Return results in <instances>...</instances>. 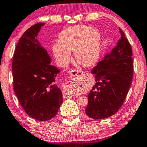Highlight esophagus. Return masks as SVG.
Wrapping results in <instances>:
<instances>
[{"label":"esophagus","instance_id":"34e87169","mask_svg":"<svg viewBox=\"0 0 147 147\" xmlns=\"http://www.w3.org/2000/svg\"><path fill=\"white\" fill-rule=\"evenodd\" d=\"M83 73L81 71H76L75 70H72L69 72V75L71 76V78L72 79V81H69L67 82V83L65 85V87H66L67 89H71L72 88H74L75 85L78 84V82H80V79L82 78L81 76H82ZM63 96L65 97H72V94L70 92H69V90H66L64 92L63 94Z\"/></svg>","mask_w":147,"mask_h":147}]
</instances>
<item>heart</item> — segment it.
<instances>
[{
    "label": "heart",
    "mask_w": 147,
    "mask_h": 147,
    "mask_svg": "<svg viewBox=\"0 0 147 147\" xmlns=\"http://www.w3.org/2000/svg\"><path fill=\"white\" fill-rule=\"evenodd\" d=\"M59 44L53 46V53L61 66L72 59V52L79 64L91 67L96 64L101 53V34L87 25H78L65 29L59 34Z\"/></svg>",
    "instance_id": "1"
}]
</instances>
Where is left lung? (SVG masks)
I'll return each mask as SVG.
<instances>
[{"label":"left lung","instance_id":"left-lung-1","mask_svg":"<svg viewBox=\"0 0 147 147\" xmlns=\"http://www.w3.org/2000/svg\"><path fill=\"white\" fill-rule=\"evenodd\" d=\"M120 39L91 73L95 84L88 95L86 114L95 120L113 116L124 103L131 86L134 64L130 44L119 28Z\"/></svg>","mask_w":147,"mask_h":147}]
</instances>
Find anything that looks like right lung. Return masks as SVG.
<instances>
[{
  "instance_id": "1",
  "label": "right lung",
  "mask_w": 147,
  "mask_h": 147,
  "mask_svg": "<svg viewBox=\"0 0 147 147\" xmlns=\"http://www.w3.org/2000/svg\"><path fill=\"white\" fill-rule=\"evenodd\" d=\"M44 23L32 25L16 46L12 62L13 90L28 115L45 122L57 115L63 103L55 84L60 71L51 65L52 58L37 39Z\"/></svg>"
}]
</instances>
